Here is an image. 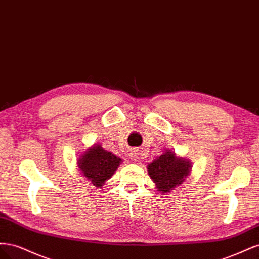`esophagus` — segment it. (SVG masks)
<instances>
[{
  "instance_id": "obj_1",
  "label": "esophagus",
  "mask_w": 259,
  "mask_h": 259,
  "mask_svg": "<svg viewBox=\"0 0 259 259\" xmlns=\"http://www.w3.org/2000/svg\"><path fill=\"white\" fill-rule=\"evenodd\" d=\"M138 150H132L131 151V153H130V158L132 159V160H134V161H137V159H138Z\"/></svg>"
}]
</instances>
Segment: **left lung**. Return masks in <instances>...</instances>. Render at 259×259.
<instances>
[{
  "mask_svg": "<svg viewBox=\"0 0 259 259\" xmlns=\"http://www.w3.org/2000/svg\"><path fill=\"white\" fill-rule=\"evenodd\" d=\"M147 169L158 191L166 194L185 182L186 177L190 174L191 162L178 158L170 150H165L162 155L148 164Z\"/></svg>",
  "mask_w": 259,
  "mask_h": 259,
  "instance_id": "left-lung-1",
  "label": "left lung"
}]
</instances>
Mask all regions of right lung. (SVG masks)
I'll return each instance as SVG.
<instances>
[{
	"instance_id": "1",
	"label": "right lung",
	"mask_w": 259,
	"mask_h": 259,
	"mask_svg": "<svg viewBox=\"0 0 259 259\" xmlns=\"http://www.w3.org/2000/svg\"><path fill=\"white\" fill-rule=\"evenodd\" d=\"M123 161L121 158L108 152L100 144L89 148L77 161L83 175L91 180L96 188H101L115 173Z\"/></svg>"
}]
</instances>
